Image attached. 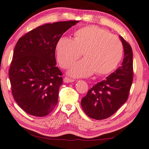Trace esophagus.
Here are the masks:
<instances>
[{"label":"esophagus","instance_id":"obj_1","mask_svg":"<svg viewBox=\"0 0 149 149\" xmlns=\"http://www.w3.org/2000/svg\"><path fill=\"white\" fill-rule=\"evenodd\" d=\"M63 81L65 83H72V82H74V79L69 78V77H65L63 79Z\"/></svg>","mask_w":149,"mask_h":149}]
</instances>
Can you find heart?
I'll return each instance as SVG.
<instances>
[{
  "mask_svg": "<svg viewBox=\"0 0 149 149\" xmlns=\"http://www.w3.org/2000/svg\"><path fill=\"white\" fill-rule=\"evenodd\" d=\"M60 66L68 68L80 57L85 58L74 64L68 74L75 77L89 76L94 73L100 75L116 70L123 56V45L118 38L97 26L79 29L74 39L62 37L56 46Z\"/></svg>",
  "mask_w": 149,
  "mask_h": 149,
  "instance_id": "1",
  "label": "heart"
}]
</instances>
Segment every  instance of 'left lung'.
Here are the masks:
<instances>
[{
	"label": "left lung",
	"instance_id": "left-lung-1",
	"mask_svg": "<svg viewBox=\"0 0 149 149\" xmlns=\"http://www.w3.org/2000/svg\"><path fill=\"white\" fill-rule=\"evenodd\" d=\"M119 38L124 51L121 66L105 79L94 85L81 100L85 113L97 120L111 116L126 102L132 84V50L122 37Z\"/></svg>",
	"mask_w": 149,
	"mask_h": 149
}]
</instances>
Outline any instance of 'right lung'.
Segmentation results:
<instances>
[{
	"label": "right lung",
	"mask_w": 149,
	"mask_h": 149,
	"mask_svg": "<svg viewBox=\"0 0 149 149\" xmlns=\"http://www.w3.org/2000/svg\"><path fill=\"white\" fill-rule=\"evenodd\" d=\"M78 21L47 24L19 39L15 47L9 76L13 98L27 113L49 115L57 104L62 73L56 67L58 40Z\"/></svg>",
	"instance_id": "1"
}]
</instances>
